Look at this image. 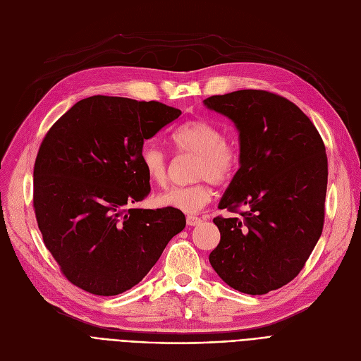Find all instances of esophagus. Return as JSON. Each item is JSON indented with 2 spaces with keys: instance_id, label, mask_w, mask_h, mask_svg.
I'll return each mask as SVG.
<instances>
[{
  "instance_id": "1",
  "label": "esophagus",
  "mask_w": 361,
  "mask_h": 361,
  "mask_svg": "<svg viewBox=\"0 0 361 361\" xmlns=\"http://www.w3.org/2000/svg\"><path fill=\"white\" fill-rule=\"evenodd\" d=\"M200 222H202V219L199 216H193V215H188L187 216V225L188 226H195V225H197Z\"/></svg>"
}]
</instances>
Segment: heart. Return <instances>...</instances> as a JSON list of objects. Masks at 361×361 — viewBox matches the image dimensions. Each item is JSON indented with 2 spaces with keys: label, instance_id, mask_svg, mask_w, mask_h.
<instances>
[{
  "label": "heart",
  "instance_id": "obj_1",
  "mask_svg": "<svg viewBox=\"0 0 361 361\" xmlns=\"http://www.w3.org/2000/svg\"><path fill=\"white\" fill-rule=\"evenodd\" d=\"M169 139L178 154L195 155L193 178L200 180L192 185L169 188L157 196V203L185 214H196L211 200L209 181L221 184L234 177L240 164V152L234 143L224 139L218 126L200 118L183 123ZM139 159L152 183L157 185L166 184L169 174L168 157L158 145L145 143Z\"/></svg>",
  "mask_w": 361,
  "mask_h": 361
}]
</instances>
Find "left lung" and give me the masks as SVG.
<instances>
[{
    "label": "left lung",
    "instance_id": "left-lung-1",
    "mask_svg": "<svg viewBox=\"0 0 361 361\" xmlns=\"http://www.w3.org/2000/svg\"><path fill=\"white\" fill-rule=\"evenodd\" d=\"M203 105L238 131L240 168L218 207L249 209L214 218L221 241L209 262L231 288L267 294L298 275L324 230L325 145L305 112L271 92L235 90Z\"/></svg>",
    "mask_w": 361,
    "mask_h": 361
}]
</instances>
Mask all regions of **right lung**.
<instances>
[{"label":"right lung","instance_id":"right-lung-1","mask_svg":"<svg viewBox=\"0 0 361 361\" xmlns=\"http://www.w3.org/2000/svg\"><path fill=\"white\" fill-rule=\"evenodd\" d=\"M181 116L161 102L90 97L56 121L37 152L33 206L47 249L66 278L97 295L139 283L185 216L130 207L150 193L145 140Z\"/></svg>","mask_w":361,"mask_h":361}]
</instances>
